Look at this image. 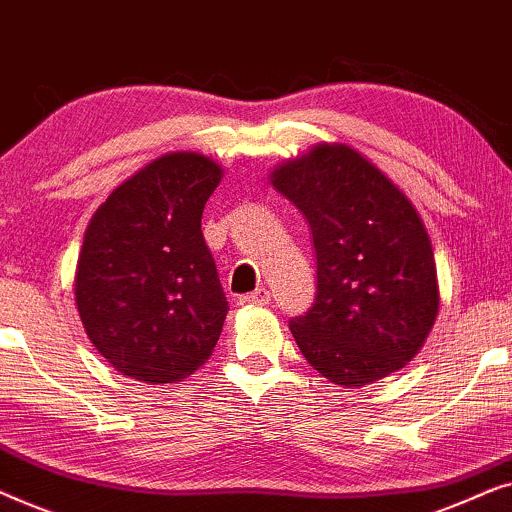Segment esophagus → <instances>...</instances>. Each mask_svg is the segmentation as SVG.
Segmentation results:
<instances>
[{"instance_id": "34e87169", "label": "esophagus", "mask_w": 512, "mask_h": 512, "mask_svg": "<svg viewBox=\"0 0 512 512\" xmlns=\"http://www.w3.org/2000/svg\"><path fill=\"white\" fill-rule=\"evenodd\" d=\"M268 303H270L268 289H256L247 293V296H240V305H268Z\"/></svg>"}]
</instances>
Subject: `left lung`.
Here are the masks:
<instances>
[{"label": "left lung", "mask_w": 512, "mask_h": 512, "mask_svg": "<svg viewBox=\"0 0 512 512\" xmlns=\"http://www.w3.org/2000/svg\"><path fill=\"white\" fill-rule=\"evenodd\" d=\"M310 223L317 296L289 321L326 380L363 387L401 370L433 328L438 279L422 216L347 144H317L270 174Z\"/></svg>", "instance_id": "1"}]
</instances>
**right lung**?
Listing matches in <instances>:
<instances>
[{
    "instance_id": "obj_1",
    "label": "right lung",
    "mask_w": 512,
    "mask_h": 512,
    "mask_svg": "<svg viewBox=\"0 0 512 512\" xmlns=\"http://www.w3.org/2000/svg\"><path fill=\"white\" fill-rule=\"evenodd\" d=\"M221 177L202 153H165L88 223L76 310L100 356L132 380L181 382L216 347L228 300L200 221Z\"/></svg>"
}]
</instances>
